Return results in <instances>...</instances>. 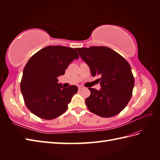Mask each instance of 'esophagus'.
Masks as SVG:
<instances>
[{"label":"esophagus","instance_id":"obj_1","mask_svg":"<svg viewBox=\"0 0 160 160\" xmlns=\"http://www.w3.org/2000/svg\"><path fill=\"white\" fill-rule=\"evenodd\" d=\"M83 89H84V87L83 86H79V90H83Z\"/></svg>","mask_w":160,"mask_h":160}]
</instances>
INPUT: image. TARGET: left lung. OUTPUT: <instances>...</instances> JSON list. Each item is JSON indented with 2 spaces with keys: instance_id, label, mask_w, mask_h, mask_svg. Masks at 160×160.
Returning <instances> with one entry per match:
<instances>
[{
  "instance_id": "obj_1",
  "label": "left lung",
  "mask_w": 160,
  "mask_h": 160,
  "mask_svg": "<svg viewBox=\"0 0 160 160\" xmlns=\"http://www.w3.org/2000/svg\"><path fill=\"white\" fill-rule=\"evenodd\" d=\"M77 51L89 66L91 74L98 76L101 88H88V108L99 116L109 118L122 111L132 96L134 77L129 63L112 49L106 47L77 48Z\"/></svg>"
}]
</instances>
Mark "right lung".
I'll use <instances>...</instances> for the list:
<instances>
[{
  "mask_svg": "<svg viewBox=\"0 0 160 160\" xmlns=\"http://www.w3.org/2000/svg\"><path fill=\"white\" fill-rule=\"evenodd\" d=\"M79 58L74 48L62 46H48L31 57L20 82L24 103L31 112L51 120L66 111L78 88L62 87L58 77L64 74L70 63Z\"/></svg>",
  "mask_w": 160,
  "mask_h": 160,
  "instance_id": "obj_1",
  "label": "right lung"
}]
</instances>
